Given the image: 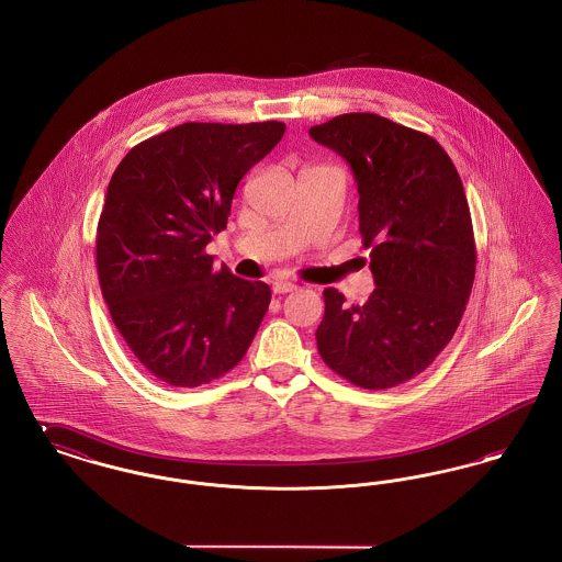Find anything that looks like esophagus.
Here are the masks:
<instances>
[{
    "label": "esophagus",
    "mask_w": 562,
    "mask_h": 562,
    "mask_svg": "<svg viewBox=\"0 0 562 562\" xmlns=\"http://www.w3.org/2000/svg\"><path fill=\"white\" fill-rule=\"evenodd\" d=\"M294 289H296V284L286 282V280H278V282H273V286H271L273 294L293 293Z\"/></svg>",
    "instance_id": "esophagus-1"
}]
</instances>
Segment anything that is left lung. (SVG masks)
<instances>
[{
  "label": "left lung",
  "instance_id": "left-lung-1",
  "mask_svg": "<svg viewBox=\"0 0 562 562\" xmlns=\"http://www.w3.org/2000/svg\"><path fill=\"white\" fill-rule=\"evenodd\" d=\"M310 134L353 170L376 286L364 305H348L337 289L322 293L318 351L358 387H396L447 348L472 293L476 241L465 191L436 138L376 113H344Z\"/></svg>",
  "mask_w": 562,
  "mask_h": 562
}]
</instances>
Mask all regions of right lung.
Wrapping results in <instances>:
<instances>
[{
    "label": "right lung",
    "mask_w": 562,
    "mask_h": 562,
    "mask_svg": "<svg viewBox=\"0 0 562 562\" xmlns=\"http://www.w3.org/2000/svg\"><path fill=\"white\" fill-rule=\"evenodd\" d=\"M286 124L188 122L126 154L97 227L111 321L145 371L175 387L229 373L268 312L266 282L216 269L206 244L227 227L241 177Z\"/></svg>",
    "instance_id": "1"
}]
</instances>
